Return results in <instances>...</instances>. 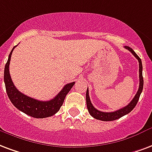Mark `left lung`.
I'll return each mask as SVG.
<instances>
[{
	"mask_svg": "<svg viewBox=\"0 0 152 152\" xmlns=\"http://www.w3.org/2000/svg\"><path fill=\"white\" fill-rule=\"evenodd\" d=\"M126 49H127L128 50H130L131 53L133 54L134 56L135 57L136 59H138L139 64V87L138 89V92L135 94V96L132 99V101L129 103V104L125 106V107L120 109L118 110L114 111V112H102L99 111L98 110H96V108L94 107L93 104L91 103L90 98H89V95H88V88H87V92H86V104H87V108L88 113H90V115L93 117L94 118L98 119V120H102V121H104V122H108V121H113L116 120L120 118H122V116H124L126 114H127L132 111L134 108L135 107V105L138 103L140 94L142 93V88H143V77H142V65L141 59L139 58L138 55L134 52L132 48H130V47H124Z\"/></svg>",
	"mask_w": 152,
	"mask_h": 152,
	"instance_id": "1",
	"label": "left lung"
}]
</instances>
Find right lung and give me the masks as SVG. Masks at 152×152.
Listing matches in <instances>:
<instances>
[{
    "mask_svg": "<svg viewBox=\"0 0 152 152\" xmlns=\"http://www.w3.org/2000/svg\"><path fill=\"white\" fill-rule=\"evenodd\" d=\"M16 47L17 46L13 47L10 52L8 61L4 67V85H5L6 93H7L10 102H12L13 105L17 109H18L19 110L33 118H44L52 116L59 110V109L64 102L65 96L71 90L73 85H75V82L67 84L53 99H51L50 101H47V102H42V101L31 98L30 96L19 92L13 85L10 74V59H11L13 49Z\"/></svg>",
    "mask_w": 152,
    "mask_h": 152,
    "instance_id": "1",
    "label": "right lung"
}]
</instances>
